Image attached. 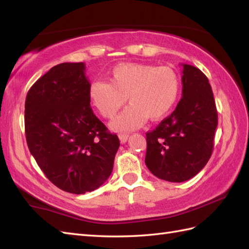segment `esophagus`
I'll return each mask as SVG.
<instances>
[{
  "label": "esophagus",
  "instance_id": "obj_1",
  "mask_svg": "<svg viewBox=\"0 0 249 249\" xmlns=\"http://www.w3.org/2000/svg\"><path fill=\"white\" fill-rule=\"evenodd\" d=\"M128 137H129V135H128L127 133H121V134L119 135V138H120V140H121L122 143H125V142L127 141Z\"/></svg>",
  "mask_w": 249,
  "mask_h": 249
}]
</instances>
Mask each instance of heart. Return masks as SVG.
Here are the masks:
<instances>
[{"label":"heart","mask_w":249,"mask_h":249,"mask_svg":"<svg viewBox=\"0 0 249 249\" xmlns=\"http://www.w3.org/2000/svg\"><path fill=\"white\" fill-rule=\"evenodd\" d=\"M108 80L89 83V99L103 118L112 119L127 97L130 105L111 124L120 131L138 128L147 118H165L181 94V78L170 66L120 63L111 68Z\"/></svg>","instance_id":"obj_1"}]
</instances>
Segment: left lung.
Returning <instances> with one entry per match:
<instances>
[{"instance_id":"obj_1","label":"left lung","mask_w":249,"mask_h":249,"mask_svg":"<svg viewBox=\"0 0 249 249\" xmlns=\"http://www.w3.org/2000/svg\"><path fill=\"white\" fill-rule=\"evenodd\" d=\"M182 94L176 110L146 133L145 165L155 177L179 183L202 170L212 155L217 110L209 79L183 64Z\"/></svg>"}]
</instances>
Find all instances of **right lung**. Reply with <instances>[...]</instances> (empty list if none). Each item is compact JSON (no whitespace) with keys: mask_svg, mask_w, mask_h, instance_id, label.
<instances>
[{"mask_svg":"<svg viewBox=\"0 0 249 249\" xmlns=\"http://www.w3.org/2000/svg\"><path fill=\"white\" fill-rule=\"evenodd\" d=\"M84 63L53 66L29 89L25 138L45 176L64 192H93L107 181L120 146L93 113Z\"/></svg>","mask_w":249,"mask_h":249,"instance_id":"obj_1","label":"right lung"}]
</instances>
